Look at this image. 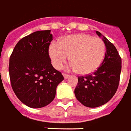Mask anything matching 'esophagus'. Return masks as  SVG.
Instances as JSON below:
<instances>
[{
	"label": "esophagus",
	"mask_w": 131,
	"mask_h": 131,
	"mask_svg": "<svg viewBox=\"0 0 131 131\" xmlns=\"http://www.w3.org/2000/svg\"><path fill=\"white\" fill-rule=\"evenodd\" d=\"M63 76H64V79H67V78H69L70 75H68V74H65V73H63Z\"/></svg>",
	"instance_id": "34e87169"
}]
</instances>
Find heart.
<instances>
[{
  "mask_svg": "<svg viewBox=\"0 0 131 131\" xmlns=\"http://www.w3.org/2000/svg\"><path fill=\"white\" fill-rule=\"evenodd\" d=\"M105 48L101 39L87 34H75L61 39L59 44L51 43L48 53L53 67L57 69L62 68L70 56L71 69L81 75H88L100 67Z\"/></svg>",
  "mask_w": 131,
  "mask_h": 131,
  "instance_id": "heart-1",
  "label": "heart"
}]
</instances>
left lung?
I'll use <instances>...</instances> for the list:
<instances>
[{
    "label": "left lung",
    "instance_id": "1",
    "mask_svg": "<svg viewBox=\"0 0 131 131\" xmlns=\"http://www.w3.org/2000/svg\"><path fill=\"white\" fill-rule=\"evenodd\" d=\"M96 33L105 44L104 60L94 73L78 77L74 90L76 99L89 107H99L112 99L118 88L122 70V58L117 48L99 31Z\"/></svg>",
    "mask_w": 131,
    "mask_h": 131
}]
</instances>
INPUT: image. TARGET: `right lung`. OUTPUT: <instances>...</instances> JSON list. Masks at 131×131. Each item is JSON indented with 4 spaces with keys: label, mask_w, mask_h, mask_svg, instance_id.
<instances>
[{
    "label": "right lung",
    "mask_w": 131,
    "mask_h": 131,
    "mask_svg": "<svg viewBox=\"0 0 131 131\" xmlns=\"http://www.w3.org/2000/svg\"><path fill=\"white\" fill-rule=\"evenodd\" d=\"M52 40L51 30L36 31L19 40L9 58L12 90L21 102L32 108L52 102L57 86L64 80L51 64L48 48Z\"/></svg>",
    "instance_id": "add662e5"
}]
</instances>
